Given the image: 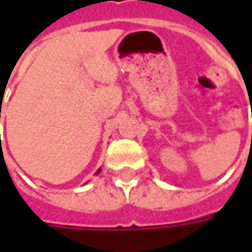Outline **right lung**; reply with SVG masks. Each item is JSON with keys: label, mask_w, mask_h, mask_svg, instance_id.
Here are the masks:
<instances>
[{"label": "right lung", "mask_w": 252, "mask_h": 252, "mask_svg": "<svg viewBox=\"0 0 252 252\" xmlns=\"http://www.w3.org/2000/svg\"><path fill=\"white\" fill-rule=\"evenodd\" d=\"M0 117H1V116H0ZM97 173H99V170H98V171H97Z\"/></svg>", "instance_id": "obj_1"}]
</instances>
